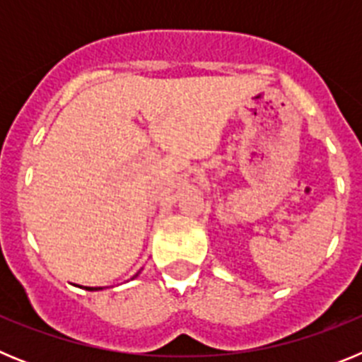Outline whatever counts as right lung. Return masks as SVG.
Returning a JSON list of instances; mask_svg holds the SVG:
<instances>
[{
  "instance_id": "right-lung-1",
  "label": "right lung",
  "mask_w": 362,
  "mask_h": 362,
  "mask_svg": "<svg viewBox=\"0 0 362 362\" xmlns=\"http://www.w3.org/2000/svg\"><path fill=\"white\" fill-rule=\"evenodd\" d=\"M136 276H137V274H136ZM85 288L90 290V292H94V290H101V288H98V286H85Z\"/></svg>"
}]
</instances>
